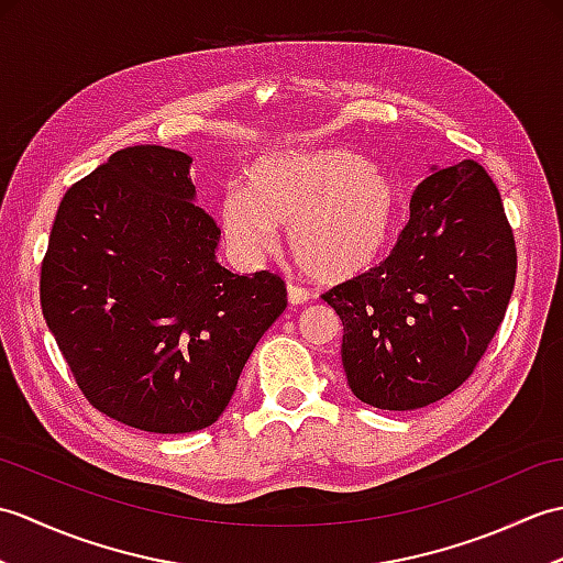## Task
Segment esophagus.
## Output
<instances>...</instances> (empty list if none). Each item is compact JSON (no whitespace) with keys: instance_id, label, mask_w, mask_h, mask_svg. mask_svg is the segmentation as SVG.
Wrapping results in <instances>:
<instances>
[{"instance_id":"1","label":"esophagus","mask_w":563,"mask_h":563,"mask_svg":"<svg viewBox=\"0 0 563 563\" xmlns=\"http://www.w3.org/2000/svg\"><path fill=\"white\" fill-rule=\"evenodd\" d=\"M309 300H312V292L300 288V285H288V302H290L292 307L307 305Z\"/></svg>"}]
</instances>
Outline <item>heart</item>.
Listing matches in <instances>:
<instances>
[{
  "label": "heart",
  "mask_w": 563,
  "mask_h": 563,
  "mask_svg": "<svg viewBox=\"0 0 563 563\" xmlns=\"http://www.w3.org/2000/svg\"><path fill=\"white\" fill-rule=\"evenodd\" d=\"M391 178L345 150L285 152L258 162L249 188L230 186L220 202L227 242L258 258L288 227L292 261L321 283L367 271L397 224Z\"/></svg>",
  "instance_id": "heart-1"
}]
</instances>
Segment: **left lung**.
I'll return each mask as SVG.
<instances>
[{
	"label": "left lung",
	"instance_id": "left-lung-1",
	"mask_svg": "<svg viewBox=\"0 0 563 563\" xmlns=\"http://www.w3.org/2000/svg\"><path fill=\"white\" fill-rule=\"evenodd\" d=\"M516 268V236L482 164L423 178L391 254L321 297L341 317L351 391L385 411L448 397L504 321Z\"/></svg>",
	"mask_w": 563,
	"mask_h": 563
}]
</instances>
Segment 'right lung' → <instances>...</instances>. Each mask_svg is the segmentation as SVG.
Here are the masks:
<instances>
[{"instance_id":"right-lung-1","label":"right lung","mask_w":563,"mask_h":563,"mask_svg":"<svg viewBox=\"0 0 563 563\" xmlns=\"http://www.w3.org/2000/svg\"><path fill=\"white\" fill-rule=\"evenodd\" d=\"M188 154L135 145L71 186L41 266V307L84 397L147 433H194L230 404L258 339L288 307L268 271L214 261Z\"/></svg>"}]
</instances>
